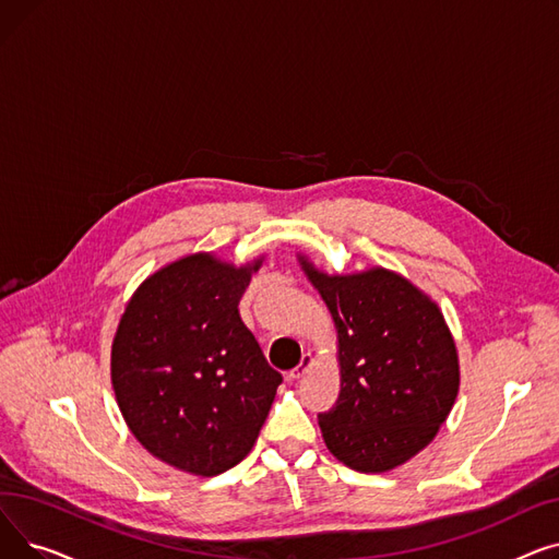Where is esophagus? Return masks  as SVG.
I'll use <instances>...</instances> for the list:
<instances>
[{
  "label": "esophagus",
  "instance_id": "esophagus-1",
  "mask_svg": "<svg viewBox=\"0 0 559 559\" xmlns=\"http://www.w3.org/2000/svg\"><path fill=\"white\" fill-rule=\"evenodd\" d=\"M310 367H312V358L310 356H304V360H301V365L289 373V378H295V380H299V378H304L308 371H310Z\"/></svg>",
  "mask_w": 559,
  "mask_h": 559
}]
</instances>
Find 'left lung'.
Segmentation results:
<instances>
[{
    "instance_id": "left-lung-1",
    "label": "left lung",
    "mask_w": 559,
    "mask_h": 559,
    "mask_svg": "<svg viewBox=\"0 0 559 559\" xmlns=\"http://www.w3.org/2000/svg\"><path fill=\"white\" fill-rule=\"evenodd\" d=\"M337 333L342 392L319 415L329 451L360 474H385L413 460L449 419L460 358L442 308L388 267L329 274L297 253Z\"/></svg>"
}]
</instances>
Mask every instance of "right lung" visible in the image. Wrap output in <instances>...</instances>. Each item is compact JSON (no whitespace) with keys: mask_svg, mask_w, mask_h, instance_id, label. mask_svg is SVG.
Segmentation results:
<instances>
[{"mask_svg":"<svg viewBox=\"0 0 559 559\" xmlns=\"http://www.w3.org/2000/svg\"><path fill=\"white\" fill-rule=\"evenodd\" d=\"M262 260L176 258L135 287L117 321L115 401L138 442L183 474L211 478L242 462L283 383L238 314Z\"/></svg>","mask_w":559,"mask_h":559,"instance_id":"obj_1","label":"right lung"}]
</instances>
